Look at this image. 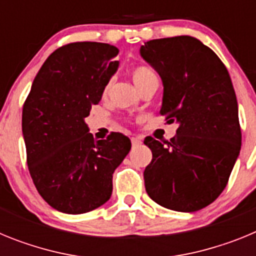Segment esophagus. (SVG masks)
Instances as JSON below:
<instances>
[{"instance_id": "obj_1", "label": "esophagus", "mask_w": 256, "mask_h": 256, "mask_svg": "<svg viewBox=\"0 0 256 256\" xmlns=\"http://www.w3.org/2000/svg\"><path fill=\"white\" fill-rule=\"evenodd\" d=\"M130 141H132L133 146H138V144H141V142H142L140 137H132V138H130Z\"/></svg>"}]
</instances>
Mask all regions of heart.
Listing matches in <instances>:
<instances>
[{"label": "heart", "instance_id": "b5f03b06", "mask_svg": "<svg viewBox=\"0 0 256 256\" xmlns=\"http://www.w3.org/2000/svg\"><path fill=\"white\" fill-rule=\"evenodd\" d=\"M132 79L133 83L137 88H138V91H141L142 88L146 87L150 83H159V79H158V76L154 72L152 69H150L148 66H144V65H138V66H136L132 69ZM108 88L105 87L104 90V94H106L108 92Z\"/></svg>", "mask_w": 256, "mask_h": 256}]
</instances>
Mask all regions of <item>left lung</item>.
<instances>
[{"label": "left lung", "instance_id": "8db88e82", "mask_svg": "<svg viewBox=\"0 0 256 256\" xmlns=\"http://www.w3.org/2000/svg\"><path fill=\"white\" fill-rule=\"evenodd\" d=\"M141 56L162 76L160 114L178 123L170 141L144 138L152 151L146 192L166 209L198 212L226 188L241 150L232 80L216 52L190 36L148 40Z\"/></svg>", "mask_w": 256, "mask_h": 256}]
</instances>
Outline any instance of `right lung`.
<instances>
[{
  "mask_svg": "<svg viewBox=\"0 0 256 256\" xmlns=\"http://www.w3.org/2000/svg\"><path fill=\"white\" fill-rule=\"evenodd\" d=\"M119 50L100 42L58 47L36 76L22 105L26 164L36 188L50 206L83 214L112 192V173L130 150V140L112 132L96 141L84 118L101 101L116 72Z\"/></svg>",
  "mask_w": 256,
  "mask_h": 256,
  "instance_id": "obj_1",
  "label": "right lung"
}]
</instances>
